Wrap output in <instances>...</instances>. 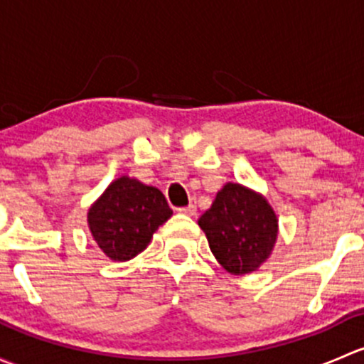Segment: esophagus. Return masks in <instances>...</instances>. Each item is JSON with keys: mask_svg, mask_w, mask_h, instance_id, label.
I'll use <instances>...</instances> for the list:
<instances>
[{"mask_svg": "<svg viewBox=\"0 0 364 364\" xmlns=\"http://www.w3.org/2000/svg\"><path fill=\"white\" fill-rule=\"evenodd\" d=\"M178 211H179V213H183V215L193 216V215H196V213H197V205L192 203V204H188V205H186V208H179Z\"/></svg>", "mask_w": 364, "mask_h": 364, "instance_id": "1", "label": "esophagus"}]
</instances>
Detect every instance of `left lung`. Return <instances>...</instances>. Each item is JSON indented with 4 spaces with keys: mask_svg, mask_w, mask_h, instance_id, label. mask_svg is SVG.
Here are the masks:
<instances>
[{
    "mask_svg": "<svg viewBox=\"0 0 364 364\" xmlns=\"http://www.w3.org/2000/svg\"><path fill=\"white\" fill-rule=\"evenodd\" d=\"M209 248L223 269L232 274L257 271L273 252L278 218L260 193L227 183L211 208L199 218Z\"/></svg>",
    "mask_w": 364,
    "mask_h": 364,
    "instance_id": "1",
    "label": "left lung"
}]
</instances>
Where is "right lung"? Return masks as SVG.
<instances>
[{
  "label": "right lung",
  "instance_id": "1",
  "mask_svg": "<svg viewBox=\"0 0 364 364\" xmlns=\"http://www.w3.org/2000/svg\"><path fill=\"white\" fill-rule=\"evenodd\" d=\"M172 215L164 193L139 179L121 176L87 211L95 243L111 260L134 259Z\"/></svg>",
  "mask_w": 364,
  "mask_h": 364
}]
</instances>
